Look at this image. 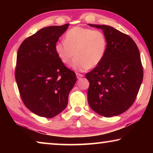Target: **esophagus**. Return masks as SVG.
<instances>
[{
    "mask_svg": "<svg viewBox=\"0 0 153 153\" xmlns=\"http://www.w3.org/2000/svg\"><path fill=\"white\" fill-rule=\"evenodd\" d=\"M76 76H77V79H79V78H81V77H84V75L77 73V74H76Z\"/></svg>",
    "mask_w": 153,
    "mask_h": 153,
    "instance_id": "1",
    "label": "esophagus"
}]
</instances>
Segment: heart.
I'll return each instance as SVG.
<instances>
[{
	"instance_id": "obj_1",
	"label": "heart",
	"mask_w": 153,
	"mask_h": 153,
	"mask_svg": "<svg viewBox=\"0 0 153 153\" xmlns=\"http://www.w3.org/2000/svg\"><path fill=\"white\" fill-rule=\"evenodd\" d=\"M107 48V38L102 32L81 26L67 31L65 41L55 46L56 55L64 64H69L76 55L71 67L79 71L97 67L104 59Z\"/></svg>"
}]
</instances>
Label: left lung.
<instances>
[{"label":"left lung","instance_id":"left-lung-1","mask_svg":"<svg viewBox=\"0 0 153 153\" xmlns=\"http://www.w3.org/2000/svg\"><path fill=\"white\" fill-rule=\"evenodd\" d=\"M88 25L101 29L107 40L102 61L86 74L88 104L103 117L119 115L132 105L143 79L140 52L132 38L120 31L109 25Z\"/></svg>","mask_w":153,"mask_h":153}]
</instances>
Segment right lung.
<instances>
[{"mask_svg": "<svg viewBox=\"0 0 153 153\" xmlns=\"http://www.w3.org/2000/svg\"><path fill=\"white\" fill-rule=\"evenodd\" d=\"M69 24L38 31L20 45L15 79L28 109L40 117H55L66 108L68 96L76 82V74L65 66L55 50Z\"/></svg>", "mask_w": 153, "mask_h": 153, "instance_id": "1", "label": "right lung"}]
</instances>
